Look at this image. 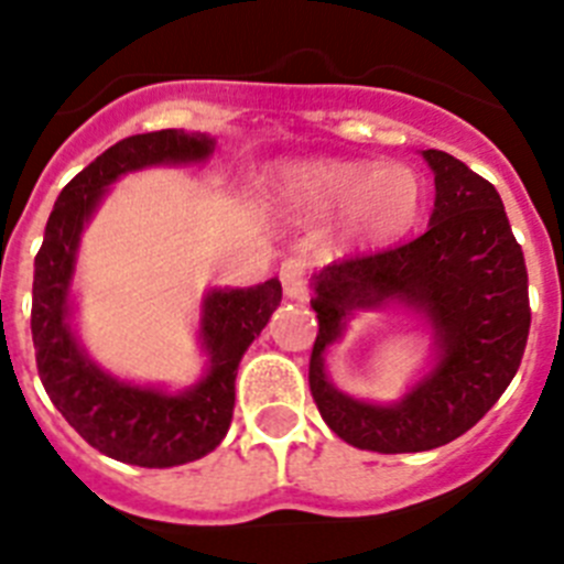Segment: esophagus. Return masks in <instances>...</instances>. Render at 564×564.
Returning a JSON list of instances; mask_svg holds the SVG:
<instances>
[{
    "label": "esophagus",
    "mask_w": 564,
    "mask_h": 564,
    "mask_svg": "<svg viewBox=\"0 0 564 564\" xmlns=\"http://www.w3.org/2000/svg\"><path fill=\"white\" fill-rule=\"evenodd\" d=\"M279 279H282V291L288 299H307V262L299 260V257L285 260Z\"/></svg>",
    "instance_id": "1"
}]
</instances>
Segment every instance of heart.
I'll use <instances>...</instances> for the list:
<instances>
[{"label": "heart", "instance_id": "obj_1", "mask_svg": "<svg viewBox=\"0 0 564 564\" xmlns=\"http://www.w3.org/2000/svg\"><path fill=\"white\" fill-rule=\"evenodd\" d=\"M420 173L408 164L313 159L273 170L268 204L302 224L333 218L338 242H380L405 235L420 218Z\"/></svg>", "mask_w": 564, "mask_h": 564}]
</instances>
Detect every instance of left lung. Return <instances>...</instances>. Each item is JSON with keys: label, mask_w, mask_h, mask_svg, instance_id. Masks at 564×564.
I'll return each mask as SVG.
<instances>
[{"label": "left lung", "mask_w": 564, "mask_h": 564, "mask_svg": "<svg viewBox=\"0 0 564 564\" xmlns=\"http://www.w3.org/2000/svg\"><path fill=\"white\" fill-rule=\"evenodd\" d=\"M422 156L436 181L425 235L346 257L313 279L310 391L329 431L360 451L422 453L467 433L518 375L529 340V273L498 189L451 153ZM389 301L426 316L437 366L400 403L375 406L328 383L323 352L352 308Z\"/></svg>", "instance_id": "8db88e82"}]
</instances>
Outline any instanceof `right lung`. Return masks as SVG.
Segmentation results:
<instances>
[{
    "mask_svg": "<svg viewBox=\"0 0 564 564\" xmlns=\"http://www.w3.org/2000/svg\"><path fill=\"white\" fill-rule=\"evenodd\" d=\"M206 133H137L111 144L61 189L35 254L33 329L35 366L53 405L91 447L137 467H178L204 458L224 442L235 413V377L242 352L282 302L279 279L254 288H224L200 304V346L209 369L193 389L167 394L106 375L72 333L69 285L83 226L120 175L151 164L209 159Z\"/></svg>",
    "mask_w": 564,
    "mask_h": 564,
    "instance_id": "obj_1",
    "label": "right lung"
}]
</instances>
